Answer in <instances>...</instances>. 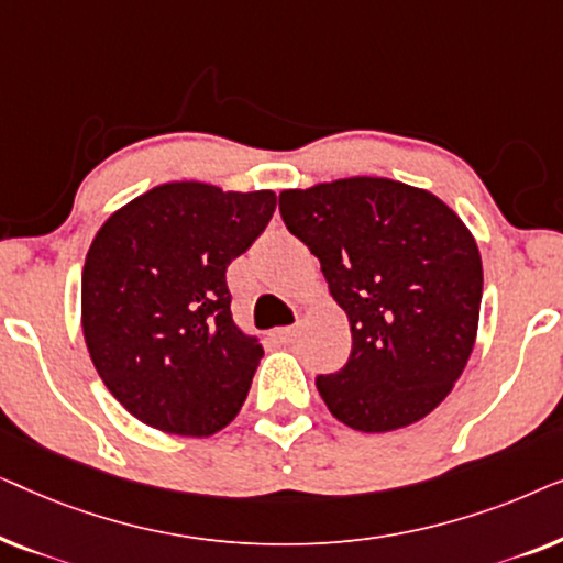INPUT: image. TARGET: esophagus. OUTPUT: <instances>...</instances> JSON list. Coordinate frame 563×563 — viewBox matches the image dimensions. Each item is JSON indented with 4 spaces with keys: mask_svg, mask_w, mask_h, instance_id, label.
Instances as JSON below:
<instances>
[{
    "mask_svg": "<svg viewBox=\"0 0 563 563\" xmlns=\"http://www.w3.org/2000/svg\"><path fill=\"white\" fill-rule=\"evenodd\" d=\"M297 335H299V325H289V328L276 330V338H279L282 343H295Z\"/></svg>",
    "mask_w": 563,
    "mask_h": 563,
    "instance_id": "esophagus-1",
    "label": "esophagus"
}]
</instances>
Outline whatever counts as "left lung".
<instances>
[{
	"instance_id": "1",
	"label": "left lung",
	"mask_w": 563,
	"mask_h": 563,
	"mask_svg": "<svg viewBox=\"0 0 563 563\" xmlns=\"http://www.w3.org/2000/svg\"><path fill=\"white\" fill-rule=\"evenodd\" d=\"M289 233L320 258L351 356L318 376L328 410L361 433L412 426L449 397L474 351L482 256L433 191L384 176L284 189Z\"/></svg>"
}]
</instances>
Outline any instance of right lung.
<instances>
[{
  "mask_svg": "<svg viewBox=\"0 0 563 563\" xmlns=\"http://www.w3.org/2000/svg\"><path fill=\"white\" fill-rule=\"evenodd\" d=\"M276 210L272 189L166 181L114 210L81 274V330L104 387L145 426L207 438L241 412L264 345L225 272Z\"/></svg>",
  "mask_w": 563,
  "mask_h": 563,
  "instance_id": "right-lung-1",
  "label": "right lung"
}]
</instances>
